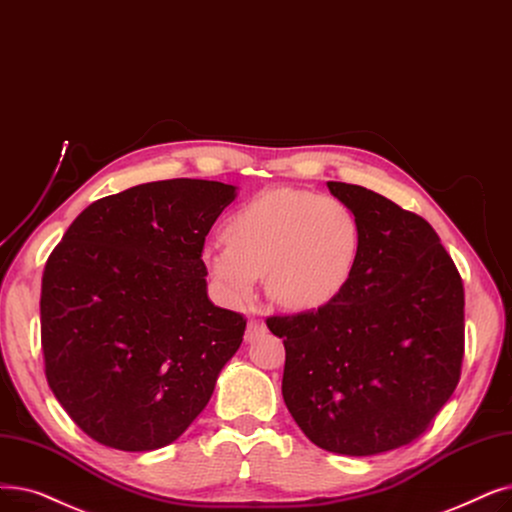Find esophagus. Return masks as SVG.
I'll return each instance as SVG.
<instances>
[{"label":"esophagus","mask_w":512,"mask_h":512,"mask_svg":"<svg viewBox=\"0 0 512 512\" xmlns=\"http://www.w3.org/2000/svg\"><path fill=\"white\" fill-rule=\"evenodd\" d=\"M261 332H265V326H263V322H257V320H249V324H247V335H244V339H247L249 343L251 341H255Z\"/></svg>","instance_id":"esophagus-1"}]
</instances>
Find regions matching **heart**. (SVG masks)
Masks as SVG:
<instances>
[{
	"label": "heart",
	"mask_w": 512,
	"mask_h": 512,
	"mask_svg": "<svg viewBox=\"0 0 512 512\" xmlns=\"http://www.w3.org/2000/svg\"><path fill=\"white\" fill-rule=\"evenodd\" d=\"M228 244H207L203 268L230 305H244L265 274L268 295L286 309H316L347 286L360 257L355 211L337 196L272 188L226 221Z\"/></svg>",
	"instance_id": "b5f03b06"
}]
</instances>
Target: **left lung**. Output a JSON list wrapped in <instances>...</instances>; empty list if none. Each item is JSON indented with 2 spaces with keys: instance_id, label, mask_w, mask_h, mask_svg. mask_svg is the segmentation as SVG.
Segmentation results:
<instances>
[{
  "instance_id": "1",
  "label": "left lung",
  "mask_w": 512,
  "mask_h": 512,
  "mask_svg": "<svg viewBox=\"0 0 512 512\" xmlns=\"http://www.w3.org/2000/svg\"><path fill=\"white\" fill-rule=\"evenodd\" d=\"M360 221L343 291L268 328L286 349L282 397L318 448L374 456L408 446L452 397L464 355V288L429 221L368 188L328 182Z\"/></svg>"
}]
</instances>
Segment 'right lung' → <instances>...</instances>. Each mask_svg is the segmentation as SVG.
<instances>
[{"instance_id": "obj_1", "label": "right lung", "mask_w": 512, "mask_h": 512, "mask_svg": "<svg viewBox=\"0 0 512 512\" xmlns=\"http://www.w3.org/2000/svg\"><path fill=\"white\" fill-rule=\"evenodd\" d=\"M236 186L165 180L87 207L41 278L46 379L102 446H169L205 410L244 320L207 297L205 238Z\"/></svg>"}]
</instances>
